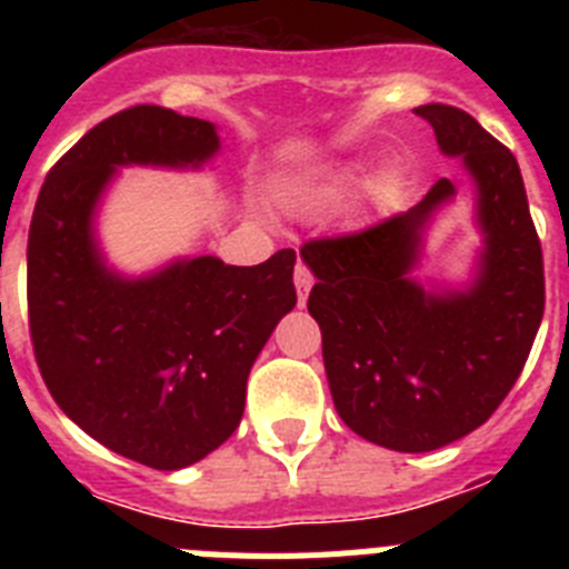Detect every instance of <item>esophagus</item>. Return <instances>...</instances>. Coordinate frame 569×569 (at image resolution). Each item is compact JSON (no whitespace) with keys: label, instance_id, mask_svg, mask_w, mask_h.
<instances>
[{"label":"esophagus","instance_id":"1","mask_svg":"<svg viewBox=\"0 0 569 569\" xmlns=\"http://www.w3.org/2000/svg\"><path fill=\"white\" fill-rule=\"evenodd\" d=\"M293 281H296V293H299V308H305V305H308L310 288H313V273L308 270V264H301V261L296 264Z\"/></svg>","mask_w":569,"mask_h":569}]
</instances>
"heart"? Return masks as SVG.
<instances>
[{"label":"heart","mask_w":569,"mask_h":569,"mask_svg":"<svg viewBox=\"0 0 569 569\" xmlns=\"http://www.w3.org/2000/svg\"><path fill=\"white\" fill-rule=\"evenodd\" d=\"M353 179V168L330 170L328 176H316V179H296V182L284 184L281 202L288 204V208L299 210V213H321V210L333 208L339 202Z\"/></svg>","instance_id":"obj_1"}]
</instances>
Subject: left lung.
<instances>
[{
    "instance_id": "1",
    "label": "left lung",
    "mask_w": 569,
    "mask_h": 569,
    "mask_svg": "<svg viewBox=\"0 0 569 569\" xmlns=\"http://www.w3.org/2000/svg\"><path fill=\"white\" fill-rule=\"evenodd\" d=\"M445 156L476 184L485 236L465 288L421 284L425 230L453 199L439 179L376 228L301 248L333 405L353 433L399 453L439 450L485 425L519 379L545 316V261L516 156L470 113L421 104Z\"/></svg>"
}]
</instances>
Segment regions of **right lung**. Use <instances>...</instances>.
Wrapping results in <instances>:
<instances>
[{"mask_svg":"<svg viewBox=\"0 0 569 569\" xmlns=\"http://www.w3.org/2000/svg\"><path fill=\"white\" fill-rule=\"evenodd\" d=\"M213 122L136 104L50 168L28 236V316L50 396L90 439L153 470H182L228 441L256 356L296 308L293 250L253 268L216 256L122 276L104 261L97 208L119 168L196 170Z\"/></svg>","mask_w":569,"mask_h":569,"instance_id":"right-lung-1","label":"right lung"}]
</instances>
